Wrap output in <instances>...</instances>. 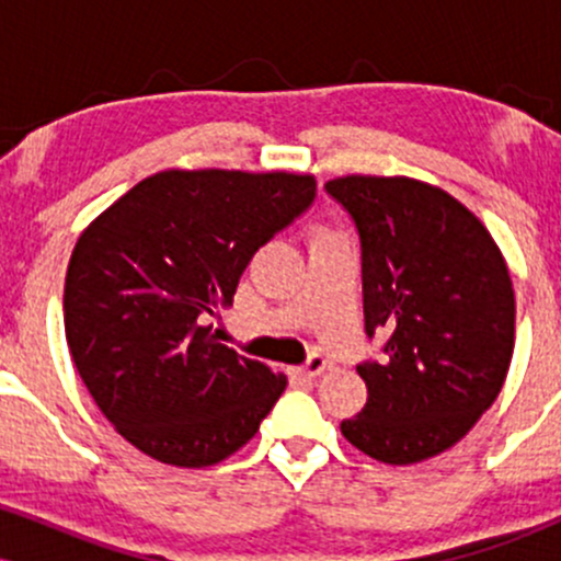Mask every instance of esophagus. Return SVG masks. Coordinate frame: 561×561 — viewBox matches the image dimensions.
<instances>
[{
	"label": "esophagus",
	"mask_w": 561,
	"mask_h": 561,
	"mask_svg": "<svg viewBox=\"0 0 561 561\" xmlns=\"http://www.w3.org/2000/svg\"><path fill=\"white\" fill-rule=\"evenodd\" d=\"M324 369H327V358L321 356V353H311V356H308V362L302 364L300 369H295V375H298L300 379H313V377H319Z\"/></svg>",
	"instance_id": "obj_1"
}]
</instances>
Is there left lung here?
I'll return each mask as SVG.
<instances>
[{"mask_svg":"<svg viewBox=\"0 0 561 561\" xmlns=\"http://www.w3.org/2000/svg\"><path fill=\"white\" fill-rule=\"evenodd\" d=\"M362 242L364 330L382 356L356 366L366 405L345 440L385 465L459 443L491 409L514 351V289L493 237L459 199L416 179L324 184Z\"/></svg>","mask_w":561,"mask_h":561,"instance_id":"1","label":"left lung"}]
</instances>
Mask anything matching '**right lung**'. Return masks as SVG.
Instances as JSON below:
<instances>
[{
	"label": "right lung",
	"mask_w": 561,
	"mask_h": 561,
	"mask_svg": "<svg viewBox=\"0 0 561 561\" xmlns=\"http://www.w3.org/2000/svg\"><path fill=\"white\" fill-rule=\"evenodd\" d=\"M317 199L313 176L163 171L128 190L76 242L66 337L107 422L141 454L210 467L242 448L285 379L216 343L248 263Z\"/></svg>",
	"instance_id": "obj_1"
}]
</instances>
